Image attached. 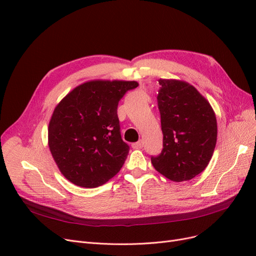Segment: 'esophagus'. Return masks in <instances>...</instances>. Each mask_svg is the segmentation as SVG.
Masks as SVG:
<instances>
[{"mask_svg": "<svg viewBox=\"0 0 256 256\" xmlns=\"http://www.w3.org/2000/svg\"><path fill=\"white\" fill-rule=\"evenodd\" d=\"M132 147H134V148H136V150L142 148V147H143V141L140 140V141H138V142L134 143V144H132Z\"/></svg>", "mask_w": 256, "mask_h": 256, "instance_id": "obj_1", "label": "esophagus"}]
</instances>
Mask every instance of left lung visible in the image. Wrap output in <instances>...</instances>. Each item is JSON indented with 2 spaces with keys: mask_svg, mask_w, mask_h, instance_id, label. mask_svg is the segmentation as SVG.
Masks as SVG:
<instances>
[{
  "mask_svg": "<svg viewBox=\"0 0 256 256\" xmlns=\"http://www.w3.org/2000/svg\"><path fill=\"white\" fill-rule=\"evenodd\" d=\"M158 106L164 134V150L152 164L176 182L190 180L202 173L210 161L218 127L208 100L190 83L159 79Z\"/></svg>",
  "mask_w": 256,
  "mask_h": 256,
  "instance_id": "obj_1",
  "label": "left lung"
}]
</instances>
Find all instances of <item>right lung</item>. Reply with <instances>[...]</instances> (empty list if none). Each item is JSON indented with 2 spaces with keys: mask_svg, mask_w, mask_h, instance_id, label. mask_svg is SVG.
I'll return each instance as SVG.
<instances>
[{
  "mask_svg": "<svg viewBox=\"0 0 256 256\" xmlns=\"http://www.w3.org/2000/svg\"><path fill=\"white\" fill-rule=\"evenodd\" d=\"M136 86V81L90 80L58 104L49 122L48 145L67 180L96 188L120 172L129 146L120 136L118 106Z\"/></svg>",
  "mask_w": 256,
  "mask_h": 256,
  "instance_id": "add662e5",
  "label": "right lung"
}]
</instances>
